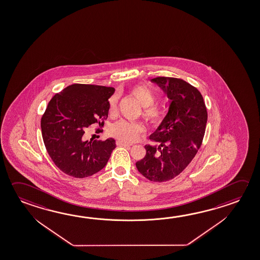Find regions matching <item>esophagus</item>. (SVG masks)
<instances>
[{"mask_svg": "<svg viewBox=\"0 0 260 260\" xmlns=\"http://www.w3.org/2000/svg\"><path fill=\"white\" fill-rule=\"evenodd\" d=\"M116 144H117V146H119V147H129V146H132V144L125 143V142H123V141H116Z\"/></svg>", "mask_w": 260, "mask_h": 260, "instance_id": "34e87169", "label": "esophagus"}]
</instances>
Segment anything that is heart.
Returning <instances> with one entry per match:
<instances>
[{"mask_svg":"<svg viewBox=\"0 0 260 260\" xmlns=\"http://www.w3.org/2000/svg\"><path fill=\"white\" fill-rule=\"evenodd\" d=\"M129 94L141 104L142 109V118L151 126H159L164 121V110L161 106L156 104V94L143 85H135L128 89ZM117 96H112L109 103V112L113 114L117 110ZM143 132L141 124L129 122L127 120H119L110 128L111 136L117 138L124 142L136 141Z\"/></svg>","mask_w":260,"mask_h":260,"instance_id":"b5f03b06","label":"heart"}]
</instances>
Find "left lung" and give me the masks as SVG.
I'll return each mask as SVG.
<instances>
[{"instance_id":"1","label":"left lung","mask_w":260,"mask_h":260,"mask_svg":"<svg viewBox=\"0 0 260 260\" xmlns=\"http://www.w3.org/2000/svg\"><path fill=\"white\" fill-rule=\"evenodd\" d=\"M172 101L168 114L150 136L159 146L146 145L138 171L150 182H167L186 168L205 136L207 110L200 91L181 78H152Z\"/></svg>"}]
</instances>
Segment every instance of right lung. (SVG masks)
Listing matches in <instances>:
<instances>
[{"instance_id":"add662e5","label":"right lung","mask_w":260,"mask_h":260,"mask_svg":"<svg viewBox=\"0 0 260 260\" xmlns=\"http://www.w3.org/2000/svg\"><path fill=\"white\" fill-rule=\"evenodd\" d=\"M114 91V87L73 84L56 93L46 107L43 141L55 166L69 176L88 177L100 172L116 148L113 139L87 141L85 136L90 125L101 126L108 119Z\"/></svg>"}]
</instances>
